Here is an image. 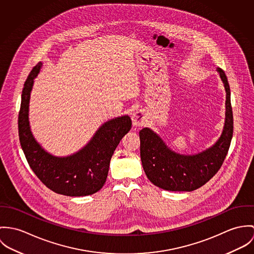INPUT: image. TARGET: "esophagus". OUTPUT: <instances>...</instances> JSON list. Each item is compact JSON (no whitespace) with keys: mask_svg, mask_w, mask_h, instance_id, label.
Instances as JSON below:
<instances>
[{"mask_svg":"<svg viewBox=\"0 0 254 254\" xmlns=\"http://www.w3.org/2000/svg\"><path fill=\"white\" fill-rule=\"evenodd\" d=\"M131 121L133 127H142L146 123V117L143 111H137L135 113L132 114L131 116Z\"/></svg>","mask_w":254,"mask_h":254,"instance_id":"1","label":"esophagus"}]
</instances>
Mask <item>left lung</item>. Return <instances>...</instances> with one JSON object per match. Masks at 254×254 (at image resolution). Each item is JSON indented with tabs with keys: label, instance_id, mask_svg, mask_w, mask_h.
<instances>
[{
	"label": "left lung",
	"instance_id": "obj_1",
	"mask_svg": "<svg viewBox=\"0 0 254 254\" xmlns=\"http://www.w3.org/2000/svg\"><path fill=\"white\" fill-rule=\"evenodd\" d=\"M217 72L225 87V123L220 137L211 147L195 155L178 154L151 128L139 131L142 167L155 186L191 192L209 181L221 168L233 137L234 122L229 83L222 69L217 68Z\"/></svg>",
	"mask_w": 254,
	"mask_h": 254
}]
</instances>
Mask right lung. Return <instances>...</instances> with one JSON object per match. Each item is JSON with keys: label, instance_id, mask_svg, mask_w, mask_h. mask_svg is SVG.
I'll return each instance as SVG.
<instances>
[{"label": "right lung", "instance_id": "right-lung-1", "mask_svg": "<svg viewBox=\"0 0 254 254\" xmlns=\"http://www.w3.org/2000/svg\"><path fill=\"white\" fill-rule=\"evenodd\" d=\"M43 66L39 62L29 74L21 94L18 133L29 166L52 191L69 197L88 196L99 191L108 175L110 160L122 138L130 130L127 115L104 123L78 152L57 157L46 151L34 137L29 122V102L34 80Z\"/></svg>", "mask_w": 254, "mask_h": 254}]
</instances>
